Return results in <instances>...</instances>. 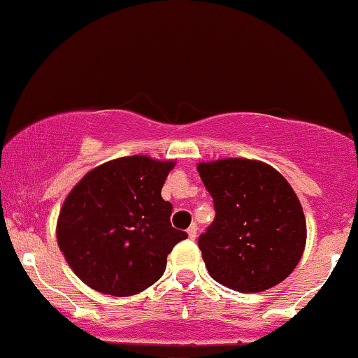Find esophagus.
I'll return each mask as SVG.
<instances>
[{"instance_id": "esophagus-1", "label": "esophagus", "mask_w": 358, "mask_h": 358, "mask_svg": "<svg viewBox=\"0 0 358 358\" xmlns=\"http://www.w3.org/2000/svg\"><path fill=\"white\" fill-rule=\"evenodd\" d=\"M196 232H198V227H196L194 224L189 227V229H187V236H189V239L191 241H194L196 239Z\"/></svg>"}]
</instances>
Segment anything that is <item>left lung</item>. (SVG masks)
<instances>
[{
    "label": "left lung",
    "mask_w": 358,
    "mask_h": 358,
    "mask_svg": "<svg viewBox=\"0 0 358 358\" xmlns=\"http://www.w3.org/2000/svg\"><path fill=\"white\" fill-rule=\"evenodd\" d=\"M198 172L215 206L198 239L211 278L244 294L283 282L306 245V218L290 184L248 159L199 164Z\"/></svg>",
    "instance_id": "1"
}]
</instances>
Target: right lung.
I'll list each match as a JSON object with an SVG mask.
<instances>
[{
  "label": "right lung",
  "instance_id": "add662e5",
  "mask_svg": "<svg viewBox=\"0 0 358 358\" xmlns=\"http://www.w3.org/2000/svg\"><path fill=\"white\" fill-rule=\"evenodd\" d=\"M174 162L134 155L99 165L73 187L57 218V245L83 283L128 297L157 282L187 237L160 196Z\"/></svg>",
  "mask_w": 358,
  "mask_h": 358
}]
</instances>
